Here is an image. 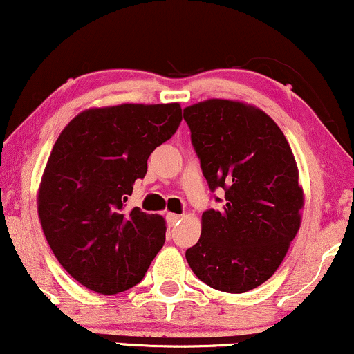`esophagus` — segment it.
<instances>
[{
  "instance_id": "esophagus-1",
  "label": "esophagus",
  "mask_w": 354,
  "mask_h": 354,
  "mask_svg": "<svg viewBox=\"0 0 354 354\" xmlns=\"http://www.w3.org/2000/svg\"><path fill=\"white\" fill-rule=\"evenodd\" d=\"M167 221H168L169 225H174V223L181 221V216H180V214H171V212H169V214H167Z\"/></svg>"
}]
</instances>
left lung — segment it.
I'll return each instance as SVG.
<instances>
[{"label":"left lung","mask_w":354,"mask_h":354,"mask_svg":"<svg viewBox=\"0 0 354 354\" xmlns=\"http://www.w3.org/2000/svg\"><path fill=\"white\" fill-rule=\"evenodd\" d=\"M185 120L210 191H225L223 207L203 214L187 265L210 288L247 292L274 274L301 227L292 150L270 115L240 101L187 106Z\"/></svg>","instance_id":"1"}]
</instances>
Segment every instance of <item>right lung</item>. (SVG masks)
<instances>
[{"label":"right lung","instance_id":"right-lung-1","mask_svg":"<svg viewBox=\"0 0 354 354\" xmlns=\"http://www.w3.org/2000/svg\"><path fill=\"white\" fill-rule=\"evenodd\" d=\"M181 106L91 107L58 136L44 169L37 212L64 270L97 294L142 281L165 243V218L125 209L147 160L176 132Z\"/></svg>","mask_w":354,"mask_h":354}]
</instances>
